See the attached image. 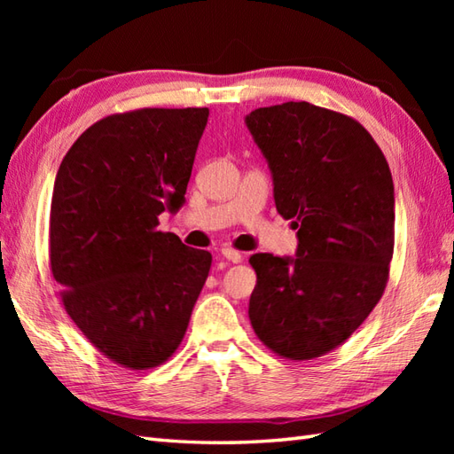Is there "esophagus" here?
Listing matches in <instances>:
<instances>
[{
  "instance_id": "1",
  "label": "esophagus",
  "mask_w": 454,
  "mask_h": 454,
  "mask_svg": "<svg viewBox=\"0 0 454 454\" xmlns=\"http://www.w3.org/2000/svg\"><path fill=\"white\" fill-rule=\"evenodd\" d=\"M222 257H226L228 259V262H232V263H239V262H242V254H239V252H236V249H232V247H224V249H222Z\"/></svg>"
}]
</instances>
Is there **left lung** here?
Wrapping results in <instances>:
<instances>
[{
  "label": "left lung",
  "instance_id": "left-lung-1",
  "mask_svg": "<svg viewBox=\"0 0 454 454\" xmlns=\"http://www.w3.org/2000/svg\"><path fill=\"white\" fill-rule=\"evenodd\" d=\"M246 124L269 161L275 207L298 230L296 257L255 254L249 322L288 361L333 351L379 304L394 254L388 161L361 122L306 101Z\"/></svg>",
  "mask_w": 454,
  "mask_h": 454
}]
</instances>
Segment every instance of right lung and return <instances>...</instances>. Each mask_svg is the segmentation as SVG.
Wrapping results in <instances>:
<instances>
[{"instance_id":"add662e5","label":"right lung","mask_w":454,"mask_h":454,"mask_svg":"<svg viewBox=\"0 0 454 454\" xmlns=\"http://www.w3.org/2000/svg\"><path fill=\"white\" fill-rule=\"evenodd\" d=\"M207 107L109 114L56 173L48 249L67 316L124 369L166 363L187 332L212 255L158 230L185 202Z\"/></svg>"}]
</instances>
